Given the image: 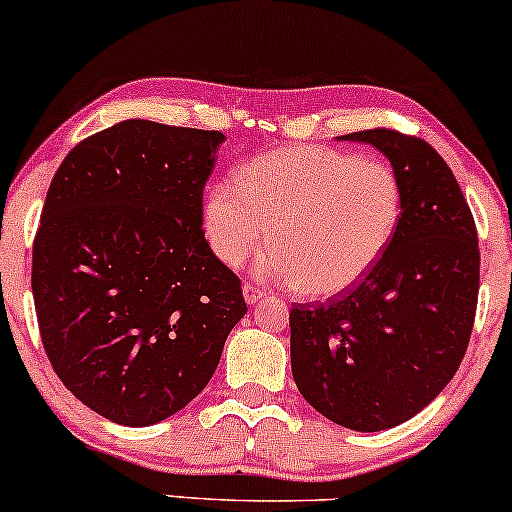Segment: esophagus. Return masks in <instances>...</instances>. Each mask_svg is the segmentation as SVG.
Returning a JSON list of instances; mask_svg holds the SVG:
<instances>
[{
    "label": "esophagus",
    "mask_w": 512,
    "mask_h": 512,
    "mask_svg": "<svg viewBox=\"0 0 512 512\" xmlns=\"http://www.w3.org/2000/svg\"><path fill=\"white\" fill-rule=\"evenodd\" d=\"M242 293H244V300H247V305H256L258 300L265 296V293L258 289V286H254V284H244L242 286Z\"/></svg>",
    "instance_id": "esophagus-1"
}]
</instances>
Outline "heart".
Instances as JSON below:
<instances>
[{"label": "heart", "instance_id": "1", "mask_svg": "<svg viewBox=\"0 0 512 512\" xmlns=\"http://www.w3.org/2000/svg\"><path fill=\"white\" fill-rule=\"evenodd\" d=\"M403 184L389 163L328 146H284L209 188L202 223L212 251L237 268L258 263L272 282L310 298L340 296L382 261L401 228Z\"/></svg>", "mask_w": 512, "mask_h": 512}]
</instances>
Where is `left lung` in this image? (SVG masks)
Masks as SVG:
<instances>
[{
  "mask_svg": "<svg viewBox=\"0 0 512 512\" xmlns=\"http://www.w3.org/2000/svg\"><path fill=\"white\" fill-rule=\"evenodd\" d=\"M338 139L387 156L403 184V219L354 289L293 303L291 373L314 410L368 433L408 422L457 373L478 305L480 249L464 193L431 144L387 128Z\"/></svg>",
  "mask_w": 512,
  "mask_h": 512,
  "instance_id": "8db88e82",
  "label": "left lung"
}]
</instances>
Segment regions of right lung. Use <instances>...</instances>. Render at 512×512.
Masks as SVG:
<instances>
[{"label": "right lung", "mask_w": 512, "mask_h": 512, "mask_svg": "<svg viewBox=\"0 0 512 512\" xmlns=\"http://www.w3.org/2000/svg\"><path fill=\"white\" fill-rule=\"evenodd\" d=\"M223 139L130 118L76 144L48 188L32 249L41 342L62 384L116 424L191 403L247 314L202 230Z\"/></svg>", "instance_id": "add662e5"}]
</instances>
